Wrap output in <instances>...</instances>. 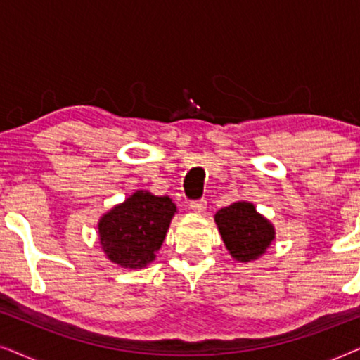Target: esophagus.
<instances>
[{"instance_id": "1", "label": "esophagus", "mask_w": 360, "mask_h": 360, "mask_svg": "<svg viewBox=\"0 0 360 360\" xmlns=\"http://www.w3.org/2000/svg\"><path fill=\"white\" fill-rule=\"evenodd\" d=\"M190 208L196 211V213H203V211L206 210V200L201 198V200L190 201Z\"/></svg>"}]
</instances>
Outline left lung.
<instances>
[{"instance_id":"1","label":"left lung","mask_w":360,"mask_h":360,"mask_svg":"<svg viewBox=\"0 0 360 360\" xmlns=\"http://www.w3.org/2000/svg\"><path fill=\"white\" fill-rule=\"evenodd\" d=\"M214 221L226 248L240 262L257 259L274 240V226L248 201H238L221 208L216 213Z\"/></svg>"}]
</instances>
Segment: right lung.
I'll use <instances>...</instances> for the list:
<instances>
[{
  "label": "right lung",
  "mask_w": 360,
  "mask_h": 360,
  "mask_svg": "<svg viewBox=\"0 0 360 360\" xmlns=\"http://www.w3.org/2000/svg\"><path fill=\"white\" fill-rule=\"evenodd\" d=\"M176 206L169 196L139 190L100 219L101 248L111 262L142 269L155 259Z\"/></svg>",
  "instance_id": "right-lung-1"
}]
</instances>
